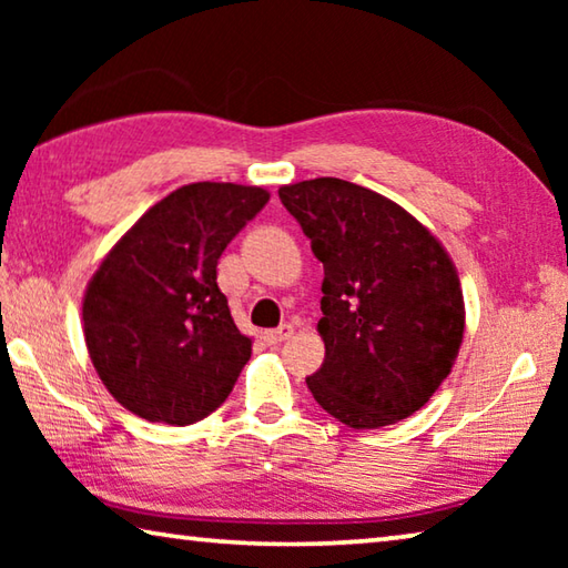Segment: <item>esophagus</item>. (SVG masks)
Segmentation results:
<instances>
[{"label": "esophagus", "instance_id": "1", "mask_svg": "<svg viewBox=\"0 0 568 568\" xmlns=\"http://www.w3.org/2000/svg\"><path fill=\"white\" fill-rule=\"evenodd\" d=\"M263 338L271 343V345L283 343L287 338H293V325H287V323L285 325H277V328H273V331H265Z\"/></svg>", "mask_w": 568, "mask_h": 568}]
</instances>
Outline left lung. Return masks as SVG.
Returning <instances> with one entry per match:
<instances>
[{"label":"left lung","instance_id":"obj_1","mask_svg":"<svg viewBox=\"0 0 568 568\" xmlns=\"http://www.w3.org/2000/svg\"><path fill=\"white\" fill-rule=\"evenodd\" d=\"M323 263L325 358L305 383L333 418L381 428L426 406L464 338V295L438 240L400 205L338 178L277 190Z\"/></svg>","mask_w":568,"mask_h":568}]
</instances>
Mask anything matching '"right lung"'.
I'll return each mask as SVG.
<instances>
[{"instance_id": "right-lung-1", "label": "right lung", "mask_w": 568, "mask_h": 568, "mask_svg": "<svg viewBox=\"0 0 568 568\" xmlns=\"http://www.w3.org/2000/svg\"><path fill=\"white\" fill-rule=\"evenodd\" d=\"M263 187L192 182L150 207L94 273L84 341L114 400L187 426L225 403L250 361L217 287V261L265 207Z\"/></svg>"}]
</instances>
